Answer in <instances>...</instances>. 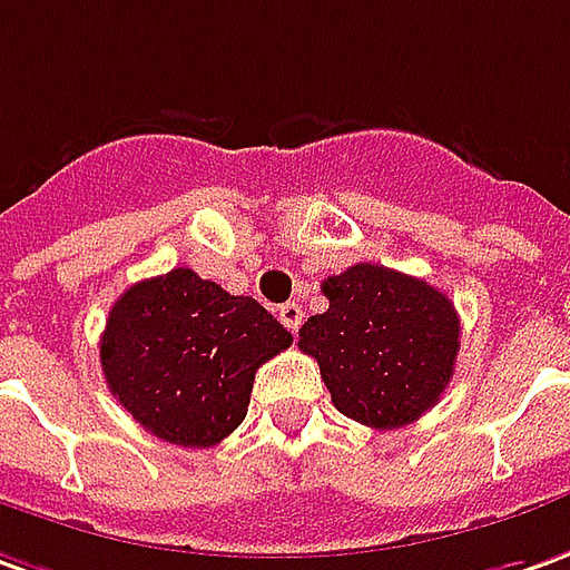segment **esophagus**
Here are the masks:
<instances>
[{
    "label": "esophagus",
    "mask_w": 570,
    "mask_h": 570,
    "mask_svg": "<svg viewBox=\"0 0 570 570\" xmlns=\"http://www.w3.org/2000/svg\"><path fill=\"white\" fill-rule=\"evenodd\" d=\"M277 317H281V324L289 330V333H296L298 326H302V305L298 302H286L277 308Z\"/></svg>",
    "instance_id": "34e87169"
}]
</instances>
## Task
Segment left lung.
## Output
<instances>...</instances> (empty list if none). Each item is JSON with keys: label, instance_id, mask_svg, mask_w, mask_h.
I'll use <instances>...</instances> for the list:
<instances>
[{"label": "left lung", "instance_id": "obj_1", "mask_svg": "<svg viewBox=\"0 0 570 570\" xmlns=\"http://www.w3.org/2000/svg\"><path fill=\"white\" fill-rule=\"evenodd\" d=\"M330 308L298 330L340 413L370 429L420 420L448 389L460 317L441 289L385 265H352L324 281Z\"/></svg>", "mask_w": 570, "mask_h": 570}]
</instances>
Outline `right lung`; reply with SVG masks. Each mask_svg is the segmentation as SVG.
Wrapping results in <instances>:
<instances>
[{"instance_id":"1","label":"right lung","mask_w":570,"mask_h":570,"mask_svg":"<svg viewBox=\"0 0 570 570\" xmlns=\"http://www.w3.org/2000/svg\"><path fill=\"white\" fill-rule=\"evenodd\" d=\"M293 336L256 298L230 296L190 268L138 281L101 336L110 395L150 435L213 448L244 423L256 370Z\"/></svg>"}]
</instances>
